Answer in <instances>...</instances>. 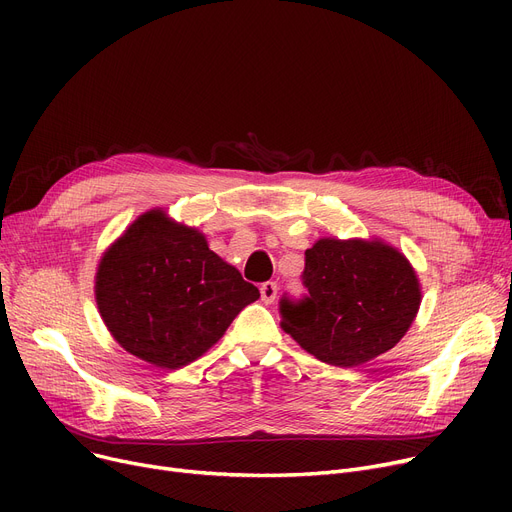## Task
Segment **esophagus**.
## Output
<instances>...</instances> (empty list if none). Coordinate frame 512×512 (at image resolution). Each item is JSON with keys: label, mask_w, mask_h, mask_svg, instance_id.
<instances>
[{"label": "esophagus", "mask_w": 512, "mask_h": 512, "mask_svg": "<svg viewBox=\"0 0 512 512\" xmlns=\"http://www.w3.org/2000/svg\"><path fill=\"white\" fill-rule=\"evenodd\" d=\"M276 297H278V284H276V282H265V284H261V301H263L265 305L274 303Z\"/></svg>", "instance_id": "34e87169"}]
</instances>
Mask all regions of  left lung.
Returning a JSON list of instances; mask_svg holds the SVG:
<instances>
[{"label": "left lung", "instance_id": "left-lung-1", "mask_svg": "<svg viewBox=\"0 0 512 512\" xmlns=\"http://www.w3.org/2000/svg\"><path fill=\"white\" fill-rule=\"evenodd\" d=\"M301 303L280 301L286 334L334 367H359L394 348L417 317L415 267L380 238H319L305 251Z\"/></svg>", "mask_w": 512, "mask_h": 512}]
</instances>
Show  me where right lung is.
Wrapping results in <instances>:
<instances>
[{
  "label": "right lung",
  "mask_w": 512,
  "mask_h": 512,
  "mask_svg": "<svg viewBox=\"0 0 512 512\" xmlns=\"http://www.w3.org/2000/svg\"><path fill=\"white\" fill-rule=\"evenodd\" d=\"M257 299V286L215 255L203 232L161 207L139 215L105 249L95 274L105 328L124 351L161 369L205 355Z\"/></svg>",
  "instance_id": "add662e5"
}]
</instances>
